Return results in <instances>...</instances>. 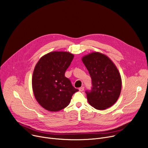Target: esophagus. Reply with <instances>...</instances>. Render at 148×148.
<instances>
[{"label":"esophagus","instance_id":"1","mask_svg":"<svg viewBox=\"0 0 148 148\" xmlns=\"http://www.w3.org/2000/svg\"><path fill=\"white\" fill-rule=\"evenodd\" d=\"M84 87H80L79 88V91H84Z\"/></svg>","mask_w":148,"mask_h":148}]
</instances>
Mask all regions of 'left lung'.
Listing matches in <instances>:
<instances>
[{
	"label": "left lung",
	"instance_id": "obj_1",
	"mask_svg": "<svg viewBox=\"0 0 148 148\" xmlns=\"http://www.w3.org/2000/svg\"><path fill=\"white\" fill-rule=\"evenodd\" d=\"M82 61L92 79V90L86 92L88 103L98 110L111 107L117 101L122 88L117 67L108 57L99 52L84 56Z\"/></svg>",
	"mask_w": 148,
	"mask_h": 148
}]
</instances>
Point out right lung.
Here are the masks:
<instances>
[{"label":"right lung","instance_id":"add662e5","mask_svg":"<svg viewBox=\"0 0 148 148\" xmlns=\"http://www.w3.org/2000/svg\"><path fill=\"white\" fill-rule=\"evenodd\" d=\"M74 58L67 51H53L41 57L32 77L36 99L47 111L56 112L67 107L73 95L78 91L65 77V72Z\"/></svg>","mask_w":148,"mask_h":148}]
</instances>
